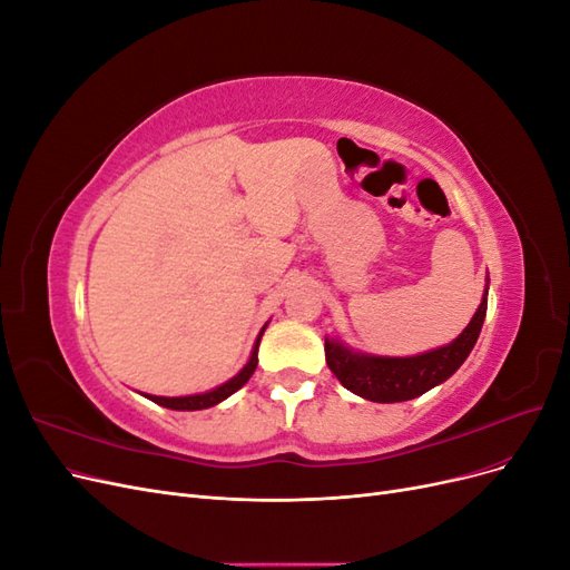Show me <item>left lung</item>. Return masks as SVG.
Listing matches in <instances>:
<instances>
[{
	"label": "left lung",
	"mask_w": 570,
	"mask_h": 570,
	"mask_svg": "<svg viewBox=\"0 0 570 570\" xmlns=\"http://www.w3.org/2000/svg\"><path fill=\"white\" fill-rule=\"evenodd\" d=\"M485 314L488 292L471 323L452 344L419 356H366L350 352L340 342L325 340V364L344 387L364 400L381 404L406 402L444 383L469 358Z\"/></svg>",
	"instance_id": "8db88e82"
}]
</instances>
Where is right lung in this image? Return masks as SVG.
Segmentation results:
<instances>
[{
	"label": "right lung",
	"mask_w": 570,
	"mask_h": 570,
	"mask_svg": "<svg viewBox=\"0 0 570 570\" xmlns=\"http://www.w3.org/2000/svg\"><path fill=\"white\" fill-rule=\"evenodd\" d=\"M264 333V331H262ZM258 340H262V335H258ZM258 340H256V344H254V352H252V356H249V364L239 371L233 381H228L226 385H220V387H216V390H212V392H204V394H189V396H154V394H147V400H151L154 404H161V406H166V409H176V411H199V409H209V406H216L218 402H223V400H228V396L233 394V392H237L239 387H243L249 377H252V373H254V368H256V364H258V358H256V352H258Z\"/></svg>",
	"instance_id": "obj_1"
}]
</instances>
